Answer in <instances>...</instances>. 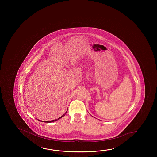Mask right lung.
<instances>
[{
    "instance_id": "right-lung-1",
    "label": "right lung",
    "mask_w": 157,
    "mask_h": 157,
    "mask_svg": "<svg viewBox=\"0 0 157 157\" xmlns=\"http://www.w3.org/2000/svg\"><path fill=\"white\" fill-rule=\"evenodd\" d=\"M66 113H67V111H66V113H64V114L63 115V116H61V117H59V118L56 119H55V120H53V121H43V122H45V123H51V122H53V121H57V120H59V119L61 118H62L63 116H65V114H66ZM38 121H39V120H38ZM42 121L43 122V121Z\"/></svg>"
}]
</instances>
